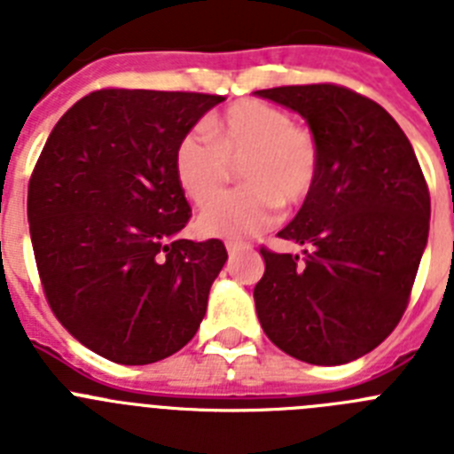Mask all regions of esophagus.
<instances>
[{
  "label": "esophagus",
  "instance_id": "1",
  "mask_svg": "<svg viewBox=\"0 0 454 454\" xmlns=\"http://www.w3.org/2000/svg\"><path fill=\"white\" fill-rule=\"evenodd\" d=\"M243 243H239V240H227V252H230V254H236V252L239 250H243Z\"/></svg>",
  "mask_w": 454,
  "mask_h": 454
}]
</instances>
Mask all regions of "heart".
Here are the masks:
<instances>
[{
	"label": "heart",
	"instance_id": "obj_1",
	"mask_svg": "<svg viewBox=\"0 0 454 454\" xmlns=\"http://www.w3.org/2000/svg\"><path fill=\"white\" fill-rule=\"evenodd\" d=\"M179 138L175 177L184 195L204 207L231 181V166H241L246 189L204 208L198 230L218 239H246L272 224L277 207L300 208L320 175V143L293 115L262 99H243Z\"/></svg>",
	"mask_w": 454,
	"mask_h": 454
}]
</instances>
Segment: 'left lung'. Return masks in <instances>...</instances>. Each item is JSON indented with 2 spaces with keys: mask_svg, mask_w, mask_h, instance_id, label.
<instances>
[{
  "mask_svg": "<svg viewBox=\"0 0 454 454\" xmlns=\"http://www.w3.org/2000/svg\"><path fill=\"white\" fill-rule=\"evenodd\" d=\"M298 111L320 143L311 198L279 231L304 256L262 247L256 316L279 350L339 366L375 350L403 318L430 231V191L398 122L336 83L256 90Z\"/></svg>",
  "mask_w": 454,
  "mask_h": 454,
  "instance_id": "left-lung-1",
  "label": "left lung"
}]
</instances>
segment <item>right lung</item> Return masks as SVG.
<instances>
[{
    "label": "right lung",
    "mask_w": 454,
    "mask_h": 454,
    "mask_svg": "<svg viewBox=\"0 0 454 454\" xmlns=\"http://www.w3.org/2000/svg\"><path fill=\"white\" fill-rule=\"evenodd\" d=\"M223 95L102 88L51 129L29 179L31 246L47 304L88 350L161 362L195 336L224 243L177 239L191 204L175 150Z\"/></svg>",
    "instance_id": "add662e5"
}]
</instances>
